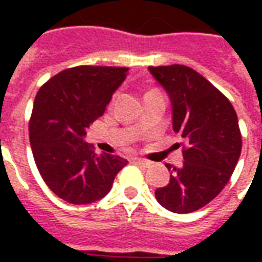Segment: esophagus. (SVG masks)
<instances>
[{"label": "esophagus", "instance_id": "1", "mask_svg": "<svg viewBox=\"0 0 262 262\" xmlns=\"http://www.w3.org/2000/svg\"><path fill=\"white\" fill-rule=\"evenodd\" d=\"M132 163H135V164H140L143 165V167H148V165L151 164L150 161H147V160H144V159H140V157H133V159H132Z\"/></svg>", "mask_w": 262, "mask_h": 262}]
</instances>
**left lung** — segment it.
Listing matches in <instances>:
<instances>
[{"instance_id":"obj_1","label":"left lung","mask_w":262,"mask_h":262,"mask_svg":"<svg viewBox=\"0 0 262 262\" xmlns=\"http://www.w3.org/2000/svg\"><path fill=\"white\" fill-rule=\"evenodd\" d=\"M168 94L172 127L184 137V164L172 167L168 185L156 191L161 206L191 213L217 196L242 153V133L230 101L203 75L182 64L148 67Z\"/></svg>"}]
</instances>
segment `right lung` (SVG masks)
Wrapping results in <instances>:
<instances>
[{"label": "right lung", "mask_w": 262, "mask_h": 262, "mask_svg": "<svg viewBox=\"0 0 262 262\" xmlns=\"http://www.w3.org/2000/svg\"><path fill=\"white\" fill-rule=\"evenodd\" d=\"M127 67L78 66L60 71L37 91L29 140L43 181L59 198L86 205L111 191L127 161L92 151L84 142L86 127L102 116Z\"/></svg>", "instance_id": "obj_1"}]
</instances>
